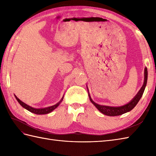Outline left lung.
<instances>
[{"mask_svg":"<svg viewBox=\"0 0 156 156\" xmlns=\"http://www.w3.org/2000/svg\"><path fill=\"white\" fill-rule=\"evenodd\" d=\"M144 75H145V78H144V83L143 84V87H141L140 90L139 91V92L137 94V95L134 97L133 100H132L130 102H129V103L127 105H125L124 106H121V107H117L99 105L97 103H95V102L92 100L90 96L88 94L90 100L92 103L93 104L95 107L98 109V111H100L102 113H103L104 115H106L107 116H118V115H121L125 113V112L130 111L135 107V106H136L137 102L140 101V98H141L142 95H143V94H144V92L145 87H146L147 80V68H145Z\"/></svg>","mask_w":156,"mask_h":156,"instance_id":"left-lung-1","label":"left lung"}]
</instances>
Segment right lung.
Here are the masks:
<instances>
[{
	"label": "right lung",
	"mask_w": 156,
	"mask_h": 156,
	"mask_svg": "<svg viewBox=\"0 0 156 156\" xmlns=\"http://www.w3.org/2000/svg\"><path fill=\"white\" fill-rule=\"evenodd\" d=\"M15 98H16V100H17V101L19 102V103L21 105L23 108H26L29 111L33 112V113H35V114H37V115H44V114H48V113H49V112H51L52 111H54L55 108H57L58 107V105L62 101L63 98H64V97H63L62 98V100L60 101V102H59L58 103H57L54 106H51V107L43 108H33V107H30V106L27 105V104L24 103V102H22L21 101H20L19 99L16 97V96H15Z\"/></svg>",
	"instance_id": "right-lung-1"
}]
</instances>
